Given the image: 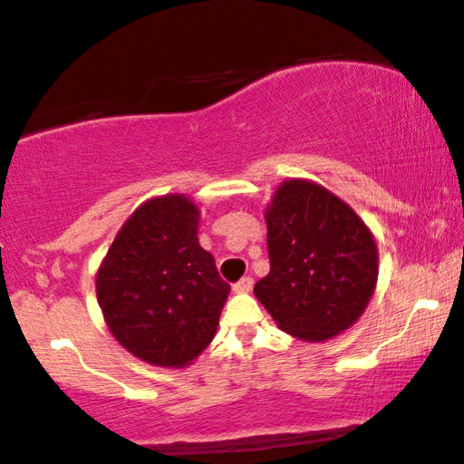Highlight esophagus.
Returning a JSON list of instances; mask_svg holds the SVG:
<instances>
[{"label": "esophagus", "instance_id": "obj_1", "mask_svg": "<svg viewBox=\"0 0 464 464\" xmlns=\"http://www.w3.org/2000/svg\"><path fill=\"white\" fill-rule=\"evenodd\" d=\"M252 285H254V279L247 276V277H241L237 284L233 285V292H237V295H246V292H250L252 290Z\"/></svg>", "mask_w": 464, "mask_h": 464}]
</instances>
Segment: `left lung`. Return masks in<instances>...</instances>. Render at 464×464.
<instances>
[{"label": "left lung", "instance_id": "8db88e82", "mask_svg": "<svg viewBox=\"0 0 464 464\" xmlns=\"http://www.w3.org/2000/svg\"><path fill=\"white\" fill-rule=\"evenodd\" d=\"M265 218L271 271L254 295L279 328L322 343L353 325L378 279L376 241L363 220L328 188L300 179L279 185Z\"/></svg>", "mask_w": 464, "mask_h": 464}]
</instances>
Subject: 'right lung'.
I'll return each instance as SVG.
<instances>
[{
	"instance_id": "right-lung-1",
	"label": "right lung",
	"mask_w": 464,
	"mask_h": 464,
	"mask_svg": "<svg viewBox=\"0 0 464 464\" xmlns=\"http://www.w3.org/2000/svg\"><path fill=\"white\" fill-rule=\"evenodd\" d=\"M198 225V206L185 195L149 199L123 223L96 273L111 334L161 368H182L212 343L231 290L199 246Z\"/></svg>"
}]
</instances>
